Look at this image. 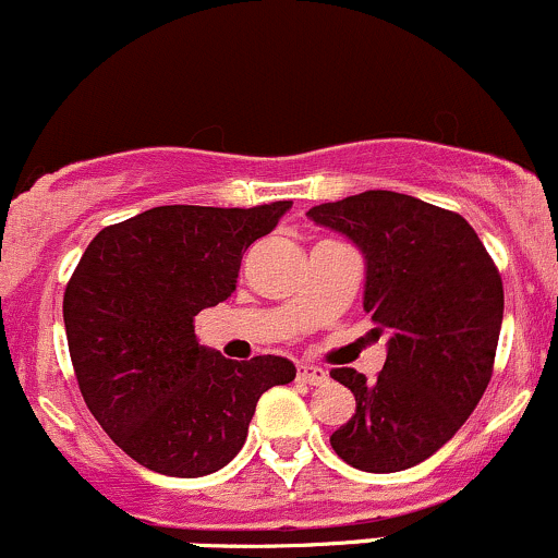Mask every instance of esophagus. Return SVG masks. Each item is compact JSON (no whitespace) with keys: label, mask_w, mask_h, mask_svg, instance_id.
<instances>
[{"label":"esophagus","mask_w":558,"mask_h":558,"mask_svg":"<svg viewBox=\"0 0 558 558\" xmlns=\"http://www.w3.org/2000/svg\"><path fill=\"white\" fill-rule=\"evenodd\" d=\"M298 380L308 383V386H322V383L329 380L327 369L316 367V364H298Z\"/></svg>","instance_id":"obj_1"}]
</instances>
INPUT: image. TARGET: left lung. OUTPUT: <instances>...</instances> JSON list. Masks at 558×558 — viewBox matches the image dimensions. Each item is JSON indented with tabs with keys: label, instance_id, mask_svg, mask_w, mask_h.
Masks as SVG:
<instances>
[{
	"label": "left lung",
	"instance_id": "left-lung-1",
	"mask_svg": "<svg viewBox=\"0 0 558 558\" xmlns=\"http://www.w3.org/2000/svg\"><path fill=\"white\" fill-rule=\"evenodd\" d=\"M314 223L356 242L367 260L364 311L391 332L373 383L332 369L356 412L332 436L359 471L412 469L447 445L487 391L502 325V279L463 215L397 191L311 207Z\"/></svg>",
	"mask_w": 558,
	"mask_h": 558
}]
</instances>
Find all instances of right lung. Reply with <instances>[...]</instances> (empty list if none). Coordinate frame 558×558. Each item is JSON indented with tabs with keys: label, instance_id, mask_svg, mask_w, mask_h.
<instances>
[{
	"label": "right lung",
	"instance_id": "right-lung-1",
	"mask_svg": "<svg viewBox=\"0 0 558 558\" xmlns=\"http://www.w3.org/2000/svg\"><path fill=\"white\" fill-rule=\"evenodd\" d=\"M290 205L154 207L87 244L63 295L71 364L95 421L135 463L181 478L223 469L257 399L295 380L287 359L233 362L194 332V316L236 290L242 255Z\"/></svg>",
	"mask_w": 558,
	"mask_h": 558
}]
</instances>
